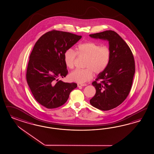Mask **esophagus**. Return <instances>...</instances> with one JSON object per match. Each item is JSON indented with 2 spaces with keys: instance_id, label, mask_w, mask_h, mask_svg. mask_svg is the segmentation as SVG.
<instances>
[{
  "instance_id": "obj_1",
  "label": "esophagus",
  "mask_w": 154,
  "mask_h": 154,
  "mask_svg": "<svg viewBox=\"0 0 154 154\" xmlns=\"http://www.w3.org/2000/svg\"><path fill=\"white\" fill-rule=\"evenodd\" d=\"M86 84H81V83H78V84H77V86L79 87H80L86 86Z\"/></svg>"
}]
</instances>
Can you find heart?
Returning <instances> with one entry per match:
<instances>
[{"label": "heart", "mask_w": 154, "mask_h": 154, "mask_svg": "<svg viewBox=\"0 0 154 154\" xmlns=\"http://www.w3.org/2000/svg\"><path fill=\"white\" fill-rule=\"evenodd\" d=\"M76 54L86 58L83 67L85 69H77L69 74L70 79L79 83H84L92 78L93 72L100 74L109 65L111 51L108 46L101 45L94 42H87L79 44L75 49H68L63 54L65 65L69 69L75 66Z\"/></svg>", "instance_id": "obj_1"}]
</instances>
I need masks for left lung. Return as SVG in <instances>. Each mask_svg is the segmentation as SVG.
I'll use <instances>...</instances> for the list:
<instances>
[{"mask_svg":"<svg viewBox=\"0 0 154 154\" xmlns=\"http://www.w3.org/2000/svg\"><path fill=\"white\" fill-rule=\"evenodd\" d=\"M90 36L109 42L110 60L92 83L96 92L90 101L94 107L108 111L121 105L130 92L135 72L134 57L128 44L115 31L106 30ZM99 80L101 81L97 83Z\"/></svg>","mask_w":154,"mask_h":154,"instance_id":"obj_1","label":"left lung"}]
</instances>
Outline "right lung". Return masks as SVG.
Wrapping results in <instances>:
<instances>
[{
    "label": "right lung",
    "mask_w": 154,
    "mask_h": 154,
    "mask_svg": "<svg viewBox=\"0 0 154 154\" xmlns=\"http://www.w3.org/2000/svg\"><path fill=\"white\" fill-rule=\"evenodd\" d=\"M82 38L69 32L52 30L42 35L30 53L27 83L35 100L47 109L57 108L67 101L75 83L59 80L68 74L63 54Z\"/></svg>",
    "instance_id": "1"
}]
</instances>
